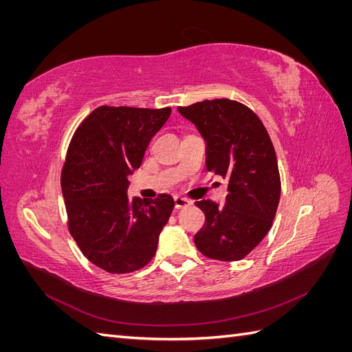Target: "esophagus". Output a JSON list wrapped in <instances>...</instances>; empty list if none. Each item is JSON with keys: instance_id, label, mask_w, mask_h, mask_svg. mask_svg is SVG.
<instances>
[{"instance_id": "1", "label": "esophagus", "mask_w": 352, "mask_h": 352, "mask_svg": "<svg viewBox=\"0 0 352 352\" xmlns=\"http://www.w3.org/2000/svg\"><path fill=\"white\" fill-rule=\"evenodd\" d=\"M190 206H192V201H190V199L179 197V195L175 197V207L176 208H186V207H190Z\"/></svg>"}]
</instances>
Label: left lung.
<instances>
[{
  "label": "left lung",
  "mask_w": 352,
  "mask_h": 352,
  "mask_svg": "<svg viewBox=\"0 0 352 352\" xmlns=\"http://www.w3.org/2000/svg\"><path fill=\"white\" fill-rule=\"evenodd\" d=\"M207 142V170L228 179L226 204L201 199L206 223L194 241L206 257L242 260L267 235L280 199L274 146L260 117L229 98L177 107Z\"/></svg>",
  "instance_id": "8db88e82"
}]
</instances>
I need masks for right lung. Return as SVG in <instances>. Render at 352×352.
<instances>
[{
    "label": "right lung",
    "mask_w": 352,
    "mask_h": 352,
    "mask_svg": "<svg viewBox=\"0 0 352 352\" xmlns=\"http://www.w3.org/2000/svg\"><path fill=\"white\" fill-rule=\"evenodd\" d=\"M170 113L101 105L72 136L61 170L67 228L85 257L109 273H132L150 263L173 211L167 194L148 201L126 194L127 177Z\"/></svg>",
    "instance_id": "right-lung-1"
}]
</instances>
